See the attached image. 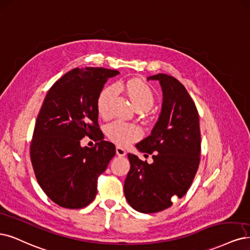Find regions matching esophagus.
I'll use <instances>...</instances> for the list:
<instances>
[{"instance_id": "obj_1", "label": "esophagus", "mask_w": 250, "mask_h": 250, "mask_svg": "<svg viewBox=\"0 0 250 250\" xmlns=\"http://www.w3.org/2000/svg\"><path fill=\"white\" fill-rule=\"evenodd\" d=\"M116 153H117V155H118L119 157H123V156H125V155H126V151L123 148H121V147H117L116 148Z\"/></svg>"}]
</instances>
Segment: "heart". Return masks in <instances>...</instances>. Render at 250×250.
<instances>
[{
  "label": "heart",
  "instance_id": "b5f03b06",
  "mask_svg": "<svg viewBox=\"0 0 250 250\" xmlns=\"http://www.w3.org/2000/svg\"><path fill=\"white\" fill-rule=\"evenodd\" d=\"M124 89L132 104L137 110H148L155 103V94L150 85L140 79H132L126 82ZM117 93L115 84L105 85L99 92L96 99V107L101 118H108L110 115V102ZM105 134L107 139L121 147L130 145L142 136V129L133 124L117 120L106 125Z\"/></svg>",
  "mask_w": 250,
  "mask_h": 250
}]
</instances>
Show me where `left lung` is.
I'll use <instances>...</instances> for the list:
<instances>
[{
  "instance_id": "1",
  "label": "left lung",
  "mask_w": 250,
  "mask_h": 250,
  "mask_svg": "<svg viewBox=\"0 0 250 250\" xmlns=\"http://www.w3.org/2000/svg\"><path fill=\"white\" fill-rule=\"evenodd\" d=\"M150 80L161 84L162 110L151 134L136 148L152 154L153 162L128 154L130 170L124 184L127 202L142 213L166 210L175 197L185 195L201 159L200 118L192 98L174 76L159 73Z\"/></svg>"
}]
</instances>
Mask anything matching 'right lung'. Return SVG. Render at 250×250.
<instances>
[{
    "label": "right lung",
    "instance_id": "1",
    "mask_svg": "<svg viewBox=\"0 0 250 250\" xmlns=\"http://www.w3.org/2000/svg\"><path fill=\"white\" fill-rule=\"evenodd\" d=\"M118 70L75 68L48 90L38 114L30 147L38 184L49 199L67 209H82L97 194L98 177L115 156L114 144L103 141L96 99ZM89 136L98 143L80 147Z\"/></svg>",
    "mask_w": 250,
    "mask_h": 250
}]
</instances>
